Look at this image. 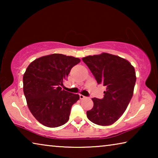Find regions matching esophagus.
<instances>
[{"label": "esophagus", "mask_w": 158, "mask_h": 158, "mask_svg": "<svg viewBox=\"0 0 158 158\" xmlns=\"http://www.w3.org/2000/svg\"><path fill=\"white\" fill-rule=\"evenodd\" d=\"M86 97H85L84 95H79V98L81 99V100H82V99H84V98H85Z\"/></svg>", "instance_id": "obj_1"}]
</instances>
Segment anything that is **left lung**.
Instances as JSON below:
<instances>
[{
    "instance_id": "obj_1",
    "label": "left lung",
    "mask_w": 158,
    "mask_h": 158,
    "mask_svg": "<svg viewBox=\"0 0 158 158\" xmlns=\"http://www.w3.org/2000/svg\"><path fill=\"white\" fill-rule=\"evenodd\" d=\"M82 60L98 84L106 86L102 100L92 98L93 107L87 111L88 118L102 126L112 125L123 114L132 98L137 79L135 68L125 58L108 53L88 56Z\"/></svg>"
}]
</instances>
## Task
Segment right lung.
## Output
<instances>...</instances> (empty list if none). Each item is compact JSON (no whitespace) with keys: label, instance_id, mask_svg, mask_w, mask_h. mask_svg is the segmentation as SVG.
<instances>
[{"label":"right lung","instance_id":"right-lung-1","mask_svg":"<svg viewBox=\"0 0 158 158\" xmlns=\"http://www.w3.org/2000/svg\"><path fill=\"white\" fill-rule=\"evenodd\" d=\"M81 60L60 53L44 56L31 62L23 74V90L29 110L44 126L57 127L68 121L78 94L60 85Z\"/></svg>","mask_w":158,"mask_h":158}]
</instances>
